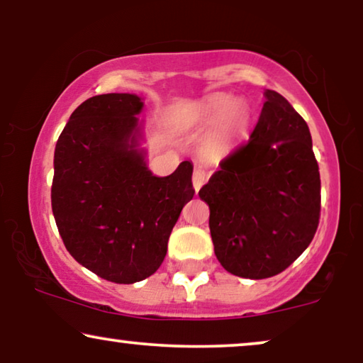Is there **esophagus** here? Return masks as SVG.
I'll return each instance as SVG.
<instances>
[{"mask_svg": "<svg viewBox=\"0 0 363 363\" xmlns=\"http://www.w3.org/2000/svg\"><path fill=\"white\" fill-rule=\"evenodd\" d=\"M193 186H195V190L198 191L200 188L205 185L206 180H208V173L205 170H201V168H196L195 172H193Z\"/></svg>", "mask_w": 363, "mask_h": 363, "instance_id": "1", "label": "esophagus"}]
</instances>
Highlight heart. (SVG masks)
<instances>
[{"label":"heart","mask_w":363,"mask_h":363,"mask_svg":"<svg viewBox=\"0 0 363 363\" xmlns=\"http://www.w3.org/2000/svg\"><path fill=\"white\" fill-rule=\"evenodd\" d=\"M193 121L198 125L211 127L223 121V130L228 135H242L250 123V111L245 104L228 94H213L198 104L193 111Z\"/></svg>","instance_id":"obj_1"}]
</instances>
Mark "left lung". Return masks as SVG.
Returning <instances> with one entry per match:
<instances>
[{"label": "left lung", "mask_w": 363, "mask_h": 363, "mask_svg": "<svg viewBox=\"0 0 363 363\" xmlns=\"http://www.w3.org/2000/svg\"><path fill=\"white\" fill-rule=\"evenodd\" d=\"M264 97L250 140L223 158L198 193L210 206L218 261L246 279L289 267L311 245L320 218L309 127L281 94L267 89Z\"/></svg>", "instance_id": "left-lung-1"}]
</instances>
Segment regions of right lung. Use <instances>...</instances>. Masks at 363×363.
<instances>
[{"instance_id": "1", "label": "right lung", "mask_w": 363, "mask_h": 363, "mask_svg": "<svg viewBox=\"0 0 363 363\" xmlns=\"http://www.w3.org/2000/svg\"><path fill=\"white\" fill-rule=\"evenodd\" d=\"M135 94H102L82 102L54 150L51 203L64 246L79 264L117 284L152 276L170 233L195 195L193 165L155 177L138 148Z\"/></svg>"}]
</instances>
